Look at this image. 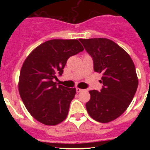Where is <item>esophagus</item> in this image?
<instances>
[{"mask_svg": "<svg viewBox=\"0 0 150 150\" xmlns=\"http://www.w3.org/2000/svg\"><path fill=\"white\" fill-rule=\"evenodd\" d=\"M76 92H77V93H79V92H81V91H83V89H81V88H76Z\"/></svg>", "mask_w": 150, "mask_h": 150, "instance_id": "esophagus-1", "label": "esophagus"}]
</instances>
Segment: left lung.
<instances>
[{
  "mask_svg": "<svg viewBox=\"0 0 150 150\" xmlns=\"http://www.w3.org/2000/svg\"><path fill=\"white\" fill-rule=\"evenodd\" d=\"M93 59L94 71L102 73L100 91H89L86 104L93 120L107 123L117 119L131 104L138 86L135 66L122 47L107 38L79 39Z\"/></svg>",
  "mask_w": 150,
  "mask_h": 150,
  "instance_id": "8db88e82",
  "label": "left lung"
}]
</instances>
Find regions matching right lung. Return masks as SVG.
<instances>
[{
  "instance_id": "1",
  "label": "right lung",
  "mask_w": 150,
  "mask_h": 150,
  "mask_svg": "<svg viewBox=\"0 0 150 150\" xmlns=\"http://www.w3.org/2000/svg\"><path fill=\"white\" fill-rule=\"evenodd\" d=\"M77 40H50L34 49L20 71L18 91L30 114L40 122L55 125L65 120L75 88L57 86V76L71 56L83 51Z\"/></svg>"
}]
</instances>
